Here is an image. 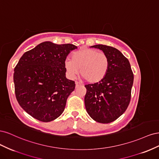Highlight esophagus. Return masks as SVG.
<instances>
[{
  "label": "esophagus",
  "instance_id": "1",
  "mask_svg": "<svg viewBox=\"0 0 159 159\" xmlns=\"http://www.w3.org/2000/svg\"><path fill=\"white\" fill-rule=\"evenodd\" d=\"M75 87H76V88H77V87H78L79 85H81V84H80V83H79L78 81H75Z\"/></svg>",
  "mask_w": 159,
  "mask_h": 159
}]
</instances>
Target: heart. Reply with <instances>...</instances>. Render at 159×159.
<instances>
[{"label":"heart","mask_w":159,"mask_h":159,"mask_svg":"<svg viewBox=\"0 0 159 159\" xmlns=\"http://www.w3.org/2000/svg\"><path fill=\"white\" fill-rule=\"evenodd\" d=\"M64 68L68 75L74 78L78 73L89 83L95 84L106 76L109 60L103 52L94 49H81L74 52L71 59H66Z\"/></svg>","instance_id":"b5f03b06"}]
</instances>
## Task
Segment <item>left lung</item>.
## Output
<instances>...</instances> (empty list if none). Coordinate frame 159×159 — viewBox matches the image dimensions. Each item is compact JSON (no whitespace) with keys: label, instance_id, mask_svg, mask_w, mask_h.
Wrapping results in <instances>:
<instances>
[{"label":"left lung","instance_id":"8db88e82","mask_svg":"<svg viewBox=\"0 0 159 159\" xmlns=\"http://www.w3.org/2000/svg\"><path fill=\"white\" fill-rule=\"evenodd\" d=\"M102 50L109 60L105 78L98 83L85 85L86 111L94 121L109 123L125 111L131 100L133 73L127 57L113 47L98 44L91 46Z\"/></svg>","mask_w":159,"mask_h":159}]
</instances>
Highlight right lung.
Listing matches in <instances>:
<instances>
[{
	"mask_svg": "<svg viewBox=\"0 0 159 159\" xmlns=\"http://www.w3.org/2000/svg\"><path fill=\"white\" fill-rule=\"evenodd\" d=\"M78 47L44 42L25 52L14 68L16 98L20 107L32 117L50 122L64 111L75 82L66 77L64 61Z\"/></svg>",
	"mask_w": 159,
	"mask_h": 159,
	"instance_id": "1",
	"label": "right lung"
}]
</instances>
